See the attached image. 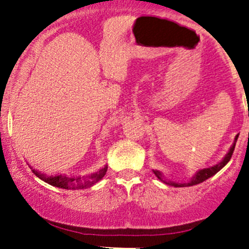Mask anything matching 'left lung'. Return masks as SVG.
Masks as SVG:
<instances>
[{
  "label": "left lung",
  "instance_id": "left-lung-1",
  "mask_svg": "<svg viewBox=\"0 0 249 249\" xmlns=\"http://www.w3.org/2000/svg\"><path fill=\"white\" fill-rule=\"evenodd\" d=\"M237 139H238V135L235 137V142H233V144H232V146H231L230 151L228 152V154H226V156L224 157V159L220 161V163L215 164V165H213V166H209V168L201 169V170H199V171H197L196 175H195L194 178H191V181H189V182H186V183H176V182H173V181H165V180H163V176H161L160 171L153 170L154 174H156L157 178H158L159 180H161V181H163V182L168 183V185L174 186V187H186V186H194V185H197V183L203 182V181H206L207 178H211V176L215 175V174L218 173V171L220 170V169H223L224 166H225L226 164L229 163V160H230L231 157H232L233 149H235L236 141H237Z\"/></svg>",
  "mask_w": 249,
  "mask_h": 249
}]
</instances>
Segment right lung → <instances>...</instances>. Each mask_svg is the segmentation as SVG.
Wrapping results in <instances>:
<instances>
[{
    "label": "right lung",
    "mask_w": 249,
    "mask_h": 249,
    "mask_svg": "<svg viewBox=\"0 0 249 249\" xmlns=\"http://www.w3.org/2000/svg\"><path fill=\"white\" fill-rule=\"evenodd\" d=\"M108 166L106 165L105 168L100 169L96 173L90 174L88 176H63V175H51L47 176L45 174H41L40 171L35 170V169L31 168V171L37 176L38 178H41L45 182L50 183V185L55 186V187H60V189L64 190H83V189H89L91 186L95 185L96 182L101 180L103 176L107 173Z\"/></svg>",
    "instance_id": "obj_1"
}]
</instances>
